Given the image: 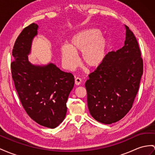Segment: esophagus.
Here are the masks:
<instances>
[{
  "label": "esophagus",
  "instance_id": "obj_1",
  "mask_svg": "<svg viewBox=\"0 0 155 155\" xmlns=\"http://www.w3.org/2000/svg\"><path fill=\"white\" fill-rule=\"evenodd\" d=\"M74 83L76 85H80L81 83V79L78 77L74 79Z\"/></svg>",
  "mask_w": 155,
  "mask_h": 155
}]
</instances>
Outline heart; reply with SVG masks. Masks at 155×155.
<instances>
[{
  "label": "heart",
  "mask_w": 155,
  "mask_h": 155,
  "mask_svg": "<svg viewBox=\"0 0 155 155\" xmlns=\"http://www.w3.org/2000/svg\"><path fill=\"white\" fill-rule=\"evenodd\" d=\"M107 41L96 29H86L74 35L69 46L63 45L60 51L62 63L67 69L74 70L78 66L76 54L81 53V61L89 68H95L104 61Z\"/></svg>",
  "instance_id": "obj_1"
}]
</instances>
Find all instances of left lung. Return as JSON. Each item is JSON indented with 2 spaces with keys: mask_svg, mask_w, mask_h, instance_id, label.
I'll return each mask as SVG.
<instances>
[{
  "mask_svg": "<svg viewBox=\"0 0 155 155\" xmlns=\"http://www.w3.org/2000/svg\"><path fill=\"white\" fill-rule=\"evenodd\" d=\"M124 46L110 51L90 73L85 86L91 115L110 124L120 120L131 109L143 72V63L137 39L125 25Z\"/></svg>",
  "mask_w": 155,
  "mask_h": 155,
  "instance_id": "left-lung-1",
  "label": "left lung"
}]
</instances>
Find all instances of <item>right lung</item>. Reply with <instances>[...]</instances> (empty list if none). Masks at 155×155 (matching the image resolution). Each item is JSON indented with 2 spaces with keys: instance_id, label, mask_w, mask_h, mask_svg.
Segmentation results:
<instances>
[{
  "instance_id": "right-lung-1",
  "label": "right lung",
  "mask_w": 155,
  "mask_h": 155,
  "mask_svg": "<svg viewBox=\"0 0 155 155\" xmlns=\"http://www.w3.org/2000/svg\"><path fill=\"white\" fill-rule=\"evenodd\" d=\"M38 25L25 27L15 41L11 63L12 75L19 100L27 114L38 124L55 128L64 120L66 103L74 79L53 63L35 66L29 62L31 42Z\"/></svg>"
}]
</instances>
